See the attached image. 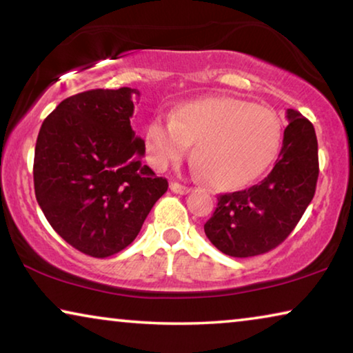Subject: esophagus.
<instances>
[{"label":"esophagus","instance_id":"1","mask_svg":"<svg viewBox=\"0 0 353 353\" xmlns=\"http://www.w3.org/2000/svg\"><path fill=\"white\" fill-rule=\"evenodd\" d=\"M170 188H171L172 193H177V194H187V193H190V191H191V188L185 187V185L177 183V182H171Z\"/></svg>","mask_w":353,"mask_h":353}]
</instances>
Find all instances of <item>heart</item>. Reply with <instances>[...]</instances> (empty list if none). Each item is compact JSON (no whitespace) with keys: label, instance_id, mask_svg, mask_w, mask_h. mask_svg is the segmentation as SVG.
Here are the masks:
<instances>
[{"label":"heart","instance_id":"1","mask_svg":"<svg viewBox=\"0 0 353 353\" xmlns=\"http://www.w3.org/2000/svg\"><path fill=\"white\" fill-rule=\"evenodd\" d=\"M282 141V123L268 107L232 97L183 104L172 118H155L145 134L146 160L163 171L194 143L196 171L219 190H234L261 174Z\"/></svg>","mask_w":353,"mask_h":353}]
</instances>
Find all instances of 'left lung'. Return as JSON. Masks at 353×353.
<instances>
[{"instance_id":"obj_1","label":"left lung","mask_w":353,"mask_h":353,"mask_svg":"<svg viewBox=\"0 0 353 353\" xmlns=\"http://www.w3.org/2000/svg\"><path fill=\"white\" fill-rule=\"evenodd\" d=\"M286 118L272 171L246 190L219 194L216 210L204 224L208 240L225 255L246 259L277 248L313 199L319 176L314 128L297 110H286Z\"/></svg>"}]
</instances>
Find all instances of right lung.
I'll return each mask as SVG.
<instances>
[{
  "mask_svg": "<svg viewBox=\"0 0 353 353\" xmlns=\"http://www.w3.org/2000/svg\"><path fill=\"white\" fill-rule=\"evenodd\" d=\"M137 88L88 90L63 99L35 143L34 188L59 235L104 259L128 248L168 190L143 165L145 141L130 126Z\"/></svg>",
  "mask_w": 353,
  "mask_h": 353,
  "instance_id": "right-lung-1",
  "label": "right lung"
}]
</instances>
